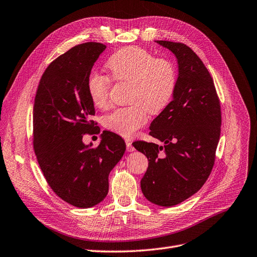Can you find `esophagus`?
<instances>
[{
  "instance_id": "esophagus-1",
  "label": "esophagus",
  "mask_w": 257,
  "mask_h": 257,
  "mask_svg": "<svg viewBox=\"0 0 257 257\" xmlns=\"http://www.w3.org/2000/svg\"><path fill=\"white\" fill-rule=\"evenodd\" d=\"M125 143H126V151L127 152H134L135 151V148L133 147L131 140H125Z\"/></svg>"
}]
</instances>
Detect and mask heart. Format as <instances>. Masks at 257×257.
Masks as SVG:
<instances>
[{
  "instance_id": "1",
  "label": "heart",
  "mask_w": 257,
  "mask_h": 257,
  "mask_svg": "<svg viewBox=\"0 0 257 257\" xmlns=\"http://www.w3.org/2000/svg\"><path fill=\"white\" fill-rule=\"evenodd\" d=\"M112 80L131 83L128 106L115 109L104 118V126L123 137H131L148 120V111L158 114L168 106L177 84L176 68L170 60L156 58L149 50L128 46L112 54L105 64ZM110 81L96 73L87 79V91L94 105H109Z\"/></svg>"
}]
</instances>
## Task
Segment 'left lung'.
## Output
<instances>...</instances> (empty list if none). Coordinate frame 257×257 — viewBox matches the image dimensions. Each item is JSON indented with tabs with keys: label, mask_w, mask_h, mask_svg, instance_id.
<instances>
[{
	"label": "left lung",
	"mask_w": 257,
	"mask_h": 257,
	"mask_svg": "<svg viewBox=\"0 0 257 257\" xmlns=\"http://www.w3.org/2000/svg\"><path fill=\"white\" fill-rule=\"evenodd\" d=\"M175 55L178 77L173 100L150 125V135L164 143L136 141L149 167L141 179L145 197L173 207L200 190L210 176L220 137L221 111L213 79L194 51L182 43L156 41Z\"/></svg>",
	"instance_id": "left-lung-1"
}]
</instances>
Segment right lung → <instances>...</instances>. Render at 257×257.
Here are the masks:
<instances>
[{
	"mask_svg": "<svg viewBox=\"0 0 257 257\" xmlns=\"http://www.w3.org/2000/svg\"><path fill=\"white\" fill-rule=\"evenodd\" d=\"M106 46L88 42L70 48L51 62L40 80L34 104V149L49 187L71 206L87 209L108 193V175L125 152L119 135L103 131L100 143L85 145L95 134L94 103L87 79Z\"/></svg>",
	"mask_w": 257,
	"mask_h": 257,
	"instance_id": "add662e5",
	"label": "right lung"
}]
</instances>
